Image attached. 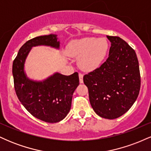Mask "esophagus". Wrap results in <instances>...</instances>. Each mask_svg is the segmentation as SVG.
Wrapping results in <instances>:
<instances>
[{
  "instance_id": "esophagus-1",
  "label": "esophagus",
  "mask_w": 151,
  "mask_h": 151,
  "mask_svg": "<svg viewBox=\"0 0 151 151\" xmlns=\"http://www.w3.org/2000/svg\"><path fill=\"white\" fill-rule=\"evenodd\" d=\"M83 77H84V75H83L82 74H79V82L80 83H83Z\"/></svg>"
}]
</instances>
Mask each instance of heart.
I'll list each match as a JSON object with an SVG mask.
<instances>
[{
    "instance_id": "heart-1",
    "label": "heart",
    "mask_w": 151,
    "mask_h": 151,
    "mask_svg": "<svg viewBox=\"0 0 151 151\" xmlns=\"http://www.w3.org/2000/svg\"><path fill=\"white\" fill-rule=\"evenodd\" d=\"M109 44L105 38L88 37L75 40L67 47L72 58H79L78 65L82 70L89 72L98 68L106 58Z\"/></svg>"
}]
</instances>
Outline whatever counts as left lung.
<instances>
[{
    "mask_svg": "<svg viewBox=\"0 0 151 151\" xmlns=\"http://www.w3.org/2000/svg\"><path fill=\"white\" fill-rule=\"evenodd\" d=\"M106 37L111 42L108 59L83 79L95 113L114 119L127 112L136 101L141 76L134 50L120 37Z\"/></svg>",
    "mask_w": 151,
    "mask_h": 151,
    "instance_id": "8db88e82",
    "label": "left lung"
}]
</instances>
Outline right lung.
Segmentation results:
<instances>
[{
  "label": "right lung",
  "instance_id": "1",
  "mask_svg": "<svg viewBox=\"0 0 151 151\" xmlns=\"http://www.w3.org/2000/svg\"><path fill=\"white\" fill-rule=\"evenodd\" d=\"M47 46L60 49L58 35L50 34L30 40L20 47L13 63L15 90L18 99L29 113L40 120L57 123L70 112L72 95L79 84V74L67 76L55 72L42 80L27 77L25 70L26 59L33 47Z\"/></svg>",
  "mask_w": 151,
  "mask_h": 151
}]
</instances>
